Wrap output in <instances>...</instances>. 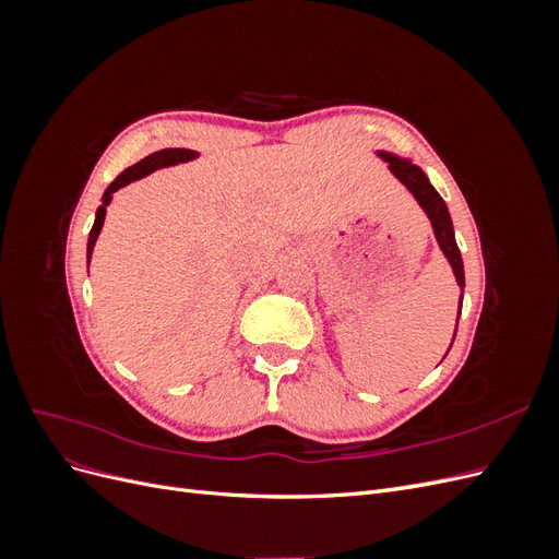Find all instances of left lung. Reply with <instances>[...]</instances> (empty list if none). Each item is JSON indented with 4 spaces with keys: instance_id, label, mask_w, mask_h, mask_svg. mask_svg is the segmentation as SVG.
Masks as SVG:
<instances>
[{
    "instance_id": "8db88e82",
    "label": "left lung",
    "mask_w": 559,
    "mask_h": 559,
    "mask_svg": "<svg viewBox=\"0 0 559 559\" xmlns=\"http://www.w3.org/2000/svg\"><path fill=\"white\" fill-rule=\"evenodd\" d=\"M378 156L389 163V170H392L394 177L405 186V189H408L415 195V200L419 202V207L425 210V214L429 216L433 235L438 240V247H441V251L445 253V259L450 261L454 280H456V284H460V289L464 294V263H462L460 247H456V240H454V228H452V218H450L445 200L438 195V191L433 189L431 181L427 179V175L421 173L417 165H413L408 158L384 154V151H378ZM460 314H462V300H460V312H456V321H460ZM454 335H456V329H454ZM454 335H452V343H454Z\"/></svg>"
}]
</instances>
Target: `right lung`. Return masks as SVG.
<instances>
[{
	"mask_svg": "<svg viewBox=\"0 0 559 559\" xmlns=\"http://www.w3.org/2000/svg\"><path fill=\"white\" fill-rule=\"evenodd\" d=\"M198 158L195 151L191 148H163V151H156V154H151L146 158H142L140 163H134L132 167H128V170H123L121 175H118L109 186L107 191L103 195V205L97 207L95 212V224L91 228V235H88V263H91V257H93V247L97 242V235L99 230H103V224H105V216H107V207L111 202V195L123 189V186H128L130 181H138L146 175H151L154 170H160V167H170V165H177V163H186V160H193Z\"/></svg>",
	"mask_w": 559,
	"mask_h": 559,
	"instance_id": "1",
	"label": "right lung"
}]
</instances>
